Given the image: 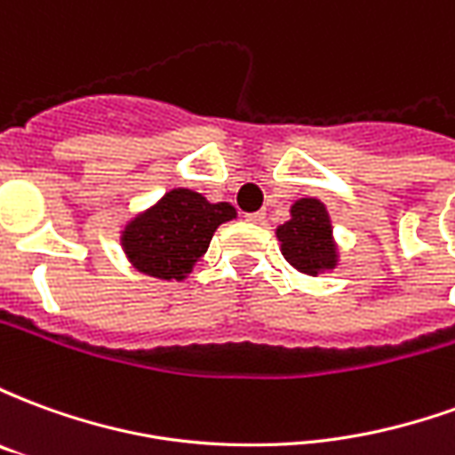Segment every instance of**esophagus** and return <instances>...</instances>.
Masks as SVG:
<instances>
[{
  "label": "esophagus",
  "mask_w": 455,
  "mask_h": 455,
  "mask_svg": "<svg viewBox=\"0 0 455 455\" xmlns=\"http://www.w3.org/2000/svg\"><path fill=\"white\" fill-rule=\"evenodd\" d=\"M246 221H251V224H266V214L263 212H253V214H246Z\"/></svg>",
  "instance_id": "1"
}]
</instances>
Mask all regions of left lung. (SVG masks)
<instances>
[{
  "label": "left lung",
  "mask_w": 455,
  "mask_h": 455,
  "mask_svg": "<svg viewBox=\"0 0 455 455\" xmlns=\"http://www.w3.org/2000/svg\"><path fill=\"white\" fill-rule=\"evenodd\" d=\"M280 251L290 266L316 277L339 266L334 227L322 199L302 197L290 207V219L275 228Z\"/></svg>",
  "instance_id": "1"
}]
</instances>
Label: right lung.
Listing matches in <instances>:
<instances>
[{
    "label": "right lung",
    "instance_id": "add662e5",
    "mask_svg": "<svg viewBox=\"0 0 455 455\" xmlns=\"http://www.w3.org/2000/svg\"><path fill=\"white\" fill-rule=\"evenodd\" d=\"M236 219L228 202H209L195 189L175 188L121 228L124 256L139 273L178 280L195 270L221 224Z\"/></svg>",
    "mask_w": 455,
    "mask_h": 455
}]
</instances>
